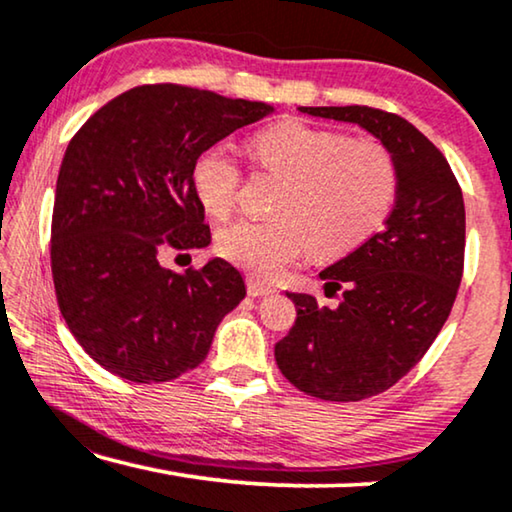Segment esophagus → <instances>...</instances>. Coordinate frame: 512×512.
Instances as JSON below:
<instances>
[{
	"instance_id": "esophagus-1",
	"label": "esophagus",
	"mask_w": 512,
	"mask_h": 512,
	"mask_svg": "<svg viewBox=\"0 0 512 512\" xmlns=\"http://www.w3.org/2000/svg\"><path fill=\"white\" fill-rule=\"evenodd\" d=\"M247 293L251 298H258V296H270V293H275L270 284H263L261 279H247Z\"/></svg>"
}]
</instances>
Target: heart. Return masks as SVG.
Returning a JSON list of instances; mask_svg holds the SVG:
<instances>
[{"instance_id": "obj_1", "label": "heart", "mask_w": 512, "mask_h": 512, "mask_svg": "<svg viewBox=\"0 0 512 512\" xmlns=\"http://www.w3.org/2000/svg\"><path fill=\"white\" fill-rule=\"evenodd\" d=\"M251 153L284 179L272 202L275 219L230 223L216 233V251L256 277H277L310 249L319 258L347 254L377 233L396 200V160L373 137L291 121L258 132ZM242 179L226 144L202 151L191 170L195 195L216 219L235 209Z\"/></svg>"}]
</instances>
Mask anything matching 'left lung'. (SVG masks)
Segmentation results:
<instances>
[{"instance_id": "8db88e82", "label": "left lung", "mask_w": 512, "mask_h": 512, "mask_svg": "<svg viewBox=\"0 0 512 512\" xmlns=\"http://www.w3.org/2000/svg\"><path fill=\"white\" fill-rule=\"evenodd\" d=\"M300 111L359 123L396 160L387 226L321 272L340 305L289 293L298 317L275 345L279 370L303 394L363 401L408 375L450 317L464 275V195L438 146L405 118L359 104Z\"/></svg>"}]
</instances>
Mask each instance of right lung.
I'll use <instances>...</instances> for the list:
<instances>
[{"mask_svg":"<svg viewBox=\"0 0 512 512\" xmlns=\"http://www.w3.org/2000/svg\"><path fill=\"white\" fill-rule=\"evenodd\" d=\"M272 107L149 83L97 109L62 158L51 223L55 298L76 342L123 380L170 382L198 368L244 298L223 258L174 272L165 249L212 242L191 170L202 151Z\"/></svg>","mask_w":512,"mask_h":512,"instance_id":"add662e5","label":"right lung"}]
</instances>
